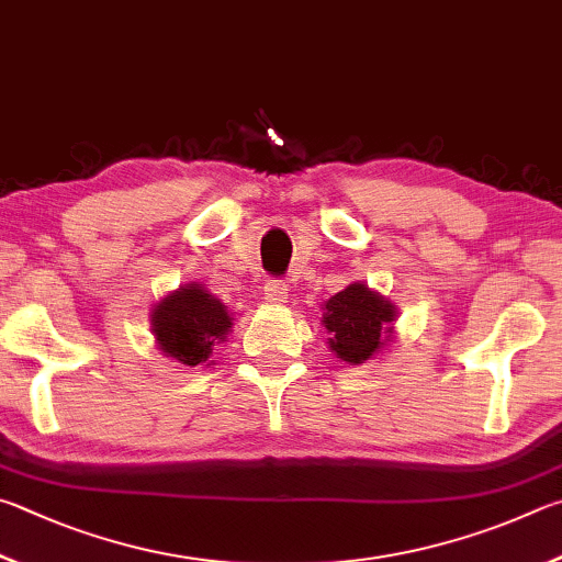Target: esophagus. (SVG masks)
I'll use <instances>...</instances> for the list:
<instances>
[{
	"label": "esophagus",
	"mask_w": 562,
	"mask_h": 562,
	"mask_svg": "<svg viewBox=\"0 0 562 562\" xmlns=\"http://www.w3.org/2000/svg\"><path fill=\"white\" fill-rule=\"evenodd\" d=\"M263 299L269 301V303H276V306H279V303H286V299H289L286 283L269 281V283H266V286H263Z\"/></svg>",
	"instance_id": "1"
}]
</instances>
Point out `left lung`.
<instances>
[{
	"mask_svg": "<svg viewBox=\"0 0 562 562\" xmlns=\"http://www.w3.org/2000/svg\"><path fill=\"white\" fill-rule=\"evenodd\" d=\"M397 306L368 283L356 281L323 303L321 326L328 333V348L348 366L375 360L395 338Z\"/></svg>",
	"mask_w": 562,
	"mask_h": 562,
	"instance_id": "obj_1",
	"label": "left lung"
}]
</instances>
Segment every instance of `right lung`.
Wrapping results in <instances>:
<instances>
[{"label": "right lung", "mask_w": 562, "mask_h": 562, "mask_svg": "<svg viewBox=\"0 0 562 562\" xmlns=\"http://www.w3.org/2000/svg\"><path fill=\"white\" fill-rule=\"evenodd\" d=\"M232 326L224 303L196 281L170 291L150 311L157 350L184 368L214 366V348L226 340Z\"/></svg>", "instance_id": "add662e5"}]
</instances>
